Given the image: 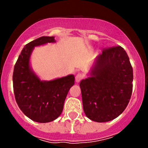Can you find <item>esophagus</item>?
<instances>
[{
	"label": "esophagus",
	"instance_id": "esophagus-1",
	"mask_svg": "<svg viewBox=\"0 0 148 148\" xmlns=\"http://www.w3.org/2000/svg\"><path fill=\"white\" fill-rule=\"evenodd\" d=\"M83 78H84V74H81V73H79V74H77L75 77L76 82H79Z\"/></svg>",
	"mask_w": 148,
	"mask_h": 148
}]
</instances>
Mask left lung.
Returning a JSON list of instances; mask_svg holds the SVG:
<instances>
[{
  "instance_id": "left-lung-1",
  "label": "left lung",
  "mask_w": 148,
  "mask_h": 148,
  "mask_svg": "<svg viewBox=\"0 0 148 148\" xmlns=\"http://www.w3.org/2000/svg\"><path fill=\"white\" fill-rule=\"evenodd\" d=\"M132 81V67L123 48L103 49L95 59L90 77L79 84L86 117L97 122L117 118L130 102Z\"/></svg>"
}]
</instances>
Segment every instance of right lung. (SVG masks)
<instances>
[{
  "label": "right lung",
  "mask_w": 148,
  "mask_h": 148,
  "mask_svg": "<svg viewBox=\"0 0 148 148\" xmlns=\"http://www.w3.org/2000/svg\"><path fill=\"white\" fill-rule=\"evenodd\" d=\"M53 42H56L53 36H41L28 43L21 52L13 70V92L19 108L28 118L41 123L59 117L69 90L74 84L73 74L41 81L30 66L34 47Z\"/></svg>",
  "instance_id": "add662e5"
}]
</instances>
